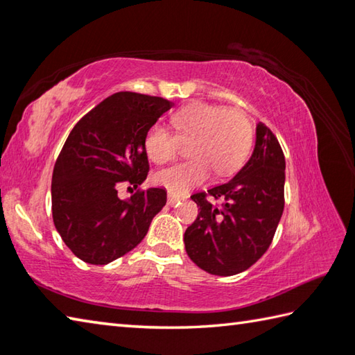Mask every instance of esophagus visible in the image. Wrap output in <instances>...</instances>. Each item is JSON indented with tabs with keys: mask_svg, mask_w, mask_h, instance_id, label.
Masks as SVG:
<instances>
[{
	"mask_svg": "<svg viewBox=\"0 0 355 355\" xmlns=\"http://www.w3.org/2000/svg\"><path fill=\"white\" fill-rule=\"evenodd\" d=\"M184 198H186V197L172 194V192H169V194H167V205H169V206H175V205H178V203L182 202V200H184Z\"/></svg>",
	"mask_w": 355,
	"mask_h": 355,
	"instance_id": "obj_1",
	"label": "esophagus"
}]
</instances>
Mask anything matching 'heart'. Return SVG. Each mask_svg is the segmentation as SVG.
I'll use <instances>...</instances> for the list:
<instances>
[{"label":"heart","instance_id":"b5f03b06","mask_svg":"<svg viewBox=\"0 0 355 355\" xmlns=\"http://www.w3.org/2000/svg\"><path fill=\"white\" fill-rule=\"evenodd\" d=\"M180 139H189L183 163L164 167L155 173V182L175 194L205 182L214 171L217 177L228 175L241 167L251 146V125L242 112L194 102L172 116ZM146 152L153 163H164L177 155L180 140L169 128L155 124L146 135Z\"/></svg>","mask_w":355,"mask_h":355}]
</instances>
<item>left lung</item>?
<instances>
[{"label":"left lung","mask_w":355,"mask_h":355,"mask_svg":"<svg viewBox=\"0 0 355 355\" xmlns=\"http://www.w3.org/2000/svg\"><path fill=\"white\" fill-rule=\"evenodd\" d=\"M284 183V153L272 130L259 122L250 159L230 182L208 189L211 197L222 200L220 208L205 192L191 197L200 209L184 233L191 261L217 276H233L253 266L278 228Z\"/></svg>","instance_id":"obj_1"}]
</instances>
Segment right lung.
Listing matches in <instances>:
<instances>
[{"label": "right lung", "instance_id": "right-lung-1", "mask_svg": "<svg viewBox=\"0 0 355 355\" xmlns=\"http://www.w3.org/2000/svg\"><path fill=\"white\" fill-rule=\"evenodd\" d=\"M172 104L121 92L77 122L55 161L51 183L53 218L63 242L87 263L105 266L144 239L166 205L164 188L119 198L149 172L146 135Z\"/></svg>", "mask_w": 355, "mask_h": 355}]
</instances>
